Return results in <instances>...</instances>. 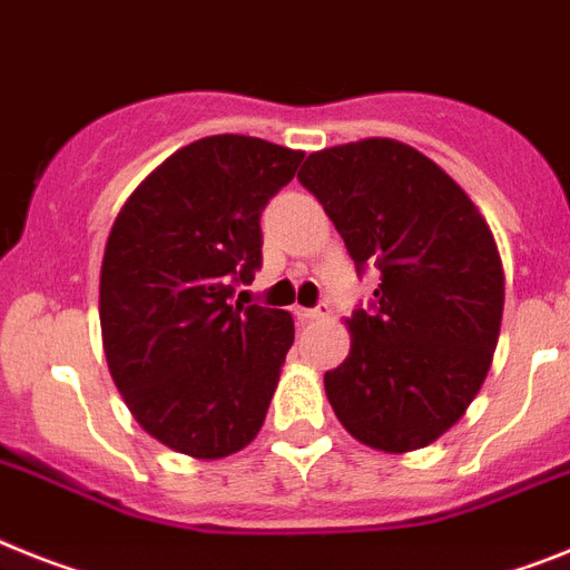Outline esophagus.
Masks as SVG:
<instances>
[{
    "mask_svg": "<svg viewBox=\"0 0 570 570\" xmlns=\"http://www.w3.org/2000/svg\"><path fill=\"white\" fill-rule=\"evenodd\" d=\"M295 315H298V322H322V318H327L330 315V309L327 307H318V309L295 307Z\"/></svg>",
    "mask_w": 570,
    "mask_h": 570,
    "instance_id": "34e87169",
    "label": "esophagus"
}]
</instances>
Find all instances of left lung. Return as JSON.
Returning <instances> with one entry per match:
<instances>
[{
    "mask_svg": "<svg viewBox=\"0 0 570 570\" xmlns=\"http://www.w3.org/2000/svg\"><path fill=\"white\" fill-rule=\"evenodd\" d=\"M298 181L324 205L356 269H380L351 353L324 374L338 423L403 455L449 432L487 380L504 269L484 214L443 167L394 138L309 153Z\"/></svg>",
    "mask_w": 570,
    "mask_h": 570,
    "instance_id": "left-lung-1",
    "label": "left lung"
}]
</instances>
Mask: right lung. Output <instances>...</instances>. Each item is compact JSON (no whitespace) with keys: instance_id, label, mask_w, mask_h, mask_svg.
Returning <instances> with one entry per match:
<instances>
[{"instance_id":"1","label":"right lung","mask_w":570,"mask_h":570,"mask_svg":"<svg viewBox=\"0 0 570 570\" xmlns=\"http://www.w3.org/2000/svg\"><path fill=\"white\" fill-rule=\"evenodd\" d=\"M304 153L208 136L167 156L130 194L100 263L109 374L147 434L196 461L261 432L295 324L286 309L228 304L261 266V212Z\"/></svg>"}]
</instances>
